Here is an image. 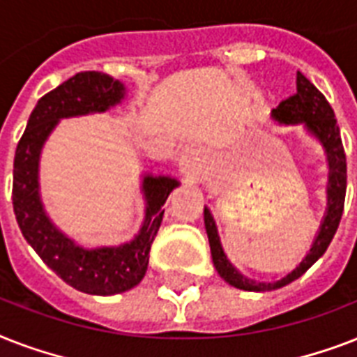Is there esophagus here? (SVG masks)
<instances>
[{
	"instance_id": "esophagus-1",
	"label": "esophagus",
	"mask_w": 357,
	"mask_h": 357,
	"mask_svg": "<svg viewBox=\"0 0 357 357\" xmlns=\"http://www.w3.org/2000/svg\"><path fill=\"white\" fill-rule=\"evenodd\" d=\"M183 172L187 174V178H189L190 181H196V179H198L200 170H198V153H196L195 150H189L187 153H185Z\"/></svg>"
}]
</instances>
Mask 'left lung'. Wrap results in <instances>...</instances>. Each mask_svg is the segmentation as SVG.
Masks as SVG:
<instances>
[{
    "label": "left lung",
    "mask_w": 357,
    "mask_h": 357,
    "mask_svg": "<svg viewBox=\"0 0 357 357\" xmlns=\"http://www.w3.org/2000/svg\"><path fill=\"white\" fill-rule=\"evenodd\" d=\"M272 116L282 123H305L311 133H315L326 148L332 174H330V187H328V213L321 226V231L311 246L310 254L305 255V259L291 274L274 283L254 282V280L241 276L235 271L224 255L213 217L207 209H204V220H206V231L207 237H209V246H211L213 263H215V268L220 274V278H224L234 287L243 289V291H257V293L285 287L294 280H298L326 252L333 235L337 231L341 217H343L344 195H347V155H344L337 120H335V114H333L330 103L326 102L324 94L302 72H296V94L283 100L272 111Z\"/></svg>",
    "instance_id": "1"
}]
</instances>
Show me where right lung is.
Here are the masks:
<instances>
[{
    "label": "right lung",
    "mask_w": 357,
    "mask_h": 357,
    "mask_svg": "<svg viewBox=\"0 0 357 357\" xmlns=\"http://www.w3.org/2000/svg\"><path fill=\"white\" fill-rule=\"evenodd\" d=\"M123 98V86L103 72H79L38 100L14 155L13 207L25 241L61 280L81 293L109 296L139 285L144 278L168 195L178 187L170 178H144L148 200L140 234L119 248L83 250L59 234L38 198V155L59 119L105 111Z\"/></svg>",
    "instance_id": "add662e5"
}]
</instances>
